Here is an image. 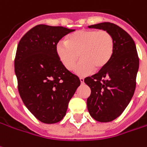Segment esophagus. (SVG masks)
<instances>
[{
    "instance_id": "obj_1",
    "label": "esophagus",
    "mask_w": 147,
    "mask_h": 147,
    "mask_svg": "<svg viewBox=\"0 0 147 147\" xmlns=\"http://www.w3.org/2000/svg\"><path fill=\"white\" fill-rule=\"evenodd\" d=\"M80 83L81 84H84V78H80Z\"/></svg>"
}]
</instances>
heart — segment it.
<instances>
[{
    "label": "heart",
    "instance_id": "heart-1",
    "mask_svg": "<svg viewBox=\"0 0 147 147\" xmlns=\"http://www.w3.org/2000/svg\"><path fill=\"white\" fill-rule=\"evenodd\" d=\"M115 42L107 30H81L70 34L67 42H59L55 47L56 55L66 69L75 68L79 76H88L105 68L114 53Z\"/></svg>",
    "mask_w": 147,
    "mask_h": 147
}]
</instances>
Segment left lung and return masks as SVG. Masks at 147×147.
Listing matches in <instances>:
<instances>
[{
  "label": "left lung",
  "mask_w": 147,
  "mask_h": 147,
  "mask_svg": "<svg viewBox=\"0 0 147 147\" xmlns=\"http://www.w3.org/2000/svg\"><path fill=\"white\" fill-rule=\"evenodd\" d=\"M88 27L107 30L115 42L114 53L108 65L98 73L84 79L91 88L87 100L90 115L97 121L109 122L118 117L132 99L139 59L134 41L122 28L110 22Z\"/></svg>",
  "instance_id": "obj_1"
}]
</instances>
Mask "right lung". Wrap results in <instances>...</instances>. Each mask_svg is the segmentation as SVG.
I'll list each match as a JSON object with an SVG mask.
<instances>
[{"instance_id":"1","label":"right lung","mask_w":147,"mask_h":147,"mask_svg":"<svg viewBox=\"0 0 147 147\" xmlns=\"http://www.w3.org/2000/svg\"><path fill=\"white\" fill-rule=\"evenodd\" d=\"M75 31L63 26L38 25L21 38L14 60L20 96L40 121L54 124L66 115L68 103L80 85L57 56L59 40Z\"/></svg>"}]
</instances>
